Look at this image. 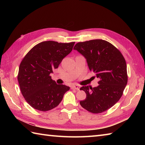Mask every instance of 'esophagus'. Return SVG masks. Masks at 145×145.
Wrapping results in <instances>:
<instances>
[{
    "label": "esophagus",
    "mask_w": 145,
    "mask_h": 145,
    "mask_svg": "<svg viewBox=\"0 0 145 145\" xmlns=\"http://www.w3.org/2000/svg\"><path fill=\"white\" fill-rule=\"evenodd\" d=\"M80 88V87L78 85H73L71 87V88L72 89H74V90H79Z\"/></svg>",
    "instance_id": "34e87169"
}]
</instances>
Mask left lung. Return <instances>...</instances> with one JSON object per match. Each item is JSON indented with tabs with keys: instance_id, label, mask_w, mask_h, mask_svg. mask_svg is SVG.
<instances>
[{
	"instance_id": "8db88e82",
	"label": "left lung",
	"mask_w": 145,
	"mask_h": 145,
	"mask_svg": "<svg viewBox=\"0 0 145 145\" xmlns=\"http://www.w3.org/2000/svg\"><path fill=\"white\" fill-rule=\"evenodd\" d=\"M73 49L86 58L89 69L100 79L96 87L84 86L80 89L87 94L80 101V105L93 113L105 112L118 101L127 84L123 56L115 46L101 39L78 42Z\"/></svg>"
}]
</instances>
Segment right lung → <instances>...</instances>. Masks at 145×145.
<instances>
[{"mask_svg": "<svg viewBox=\"0 0 145 145\" xmlns=\"http://www.w3.org/2000/svg\"><path fill=\"white\" fill-rule=\"evenodd\" d=\"M75 42L45 41L34 46L20 64L17 76L21 93L34 109L42 112L57 106L70 90L58 85L50 76L72 52Z\"/></svg>", "mask_w": 145, "mask_h": 145, "instance_id": "right-lung-1", "label": "right lung"}]
</instances>
